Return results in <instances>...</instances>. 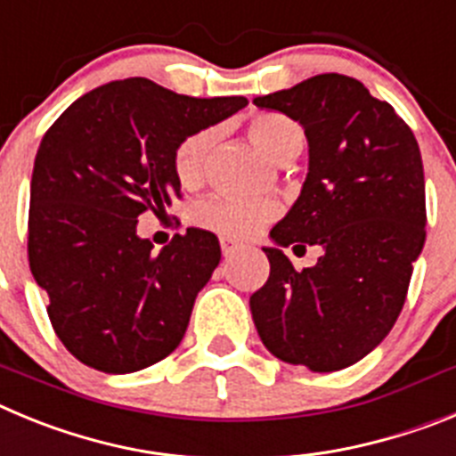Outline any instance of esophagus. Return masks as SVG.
Returning <instances> with one entry per match:
<instances>
[{
    "instance_id": "34e87169",
    "label": "esophagus",
    "mask_w": 456,
    "mask_h": 456,
    "mask_svg": "<svg viewBox=\"0 0 456 456\" xmlns=\"http://www.w3.org/2000/svg\"><path fill=\"white\" fill-rule=\"evenodd\" d=\"M220 248H223L224 256H232L236 249H240V245H238L236 240H232V238H220Z\"/></svg>"
}]
</instances>
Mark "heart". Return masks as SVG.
Returning a JSON list of instances; mask_svg holds the SVG:
<instances>
[{"label": "heart", "instance_id": "heart-1", "mask_svg": "<svg viewBox=\"0 0 456 456\" xmlns=\"http://www.w3.org/2000/svg\"><path fill=\"white\" fill-rule=\"evenodd\" d=\"M248 136L258 150L277 163H290L305 150V129L281 113H256L248 122ZM211 134L192 131L172 151V170L182 186H192L202 177ZM277 216V207L268 200H249L216 192L198 202L192 220L204 229L232 238H249L258 233Z\"/></svg>", "mask_w": 456, "mask_h": 456}]
</instances>
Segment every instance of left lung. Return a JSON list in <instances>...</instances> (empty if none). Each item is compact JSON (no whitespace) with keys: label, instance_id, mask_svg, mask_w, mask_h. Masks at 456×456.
Masks as SVG:
<instances>
[{"label":"left lung","instance_id":"8db88e82","mask_svg":"<svg viewBox=\"0 0 456 456\" xmlns=\"http://www.w3.org/2000/svg\"><path fill=\"white\" fill-rule=\"evenodd\" d=\"M305 126L309 175L264 248L270 277L249 297L254 325L277 359L314 372L347 368L395 325L425 245V172L413 131L388 102L346 75H315L256 97ZM320 244L295 271L281 247Z\"/></svg>","mask_w":456,"mask_h":456}]
</instances>
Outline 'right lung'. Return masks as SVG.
<instances>
[{"instance_id":"add662e5","label":"right lung","mask_w":456,"mask_h":456,"mask_svg":"<svg viewBox=\"0 0 456 456\" xmlns=\"http://www.w3.org/2000/svg\"><path fill=\"white\" fill-rule=\"evenodd\" d=\"M245 97L177 95L142 77L110 81L68 106L43 136L31 175L28 265L72 356L109 375L166 359L216 265L218 238L175 233L159 254L138 216L182 198L172 151Z\"/></svg>"}]
</instances>
